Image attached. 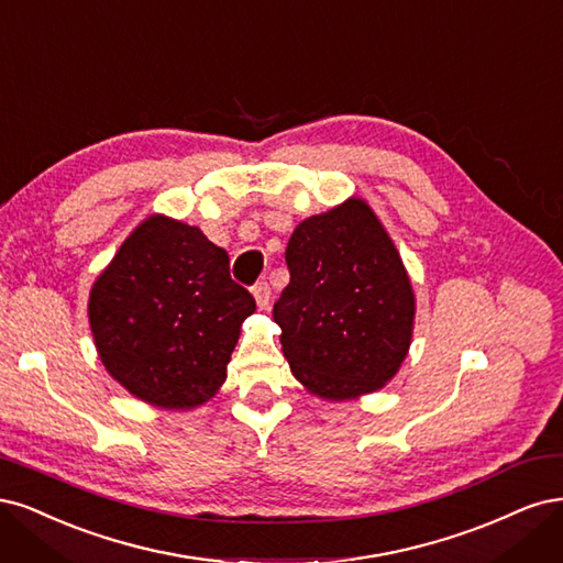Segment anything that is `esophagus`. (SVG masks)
Returning a JSON list of instances; mask_svg holds the SVG:
<instances>
[{"instance_id":"34e87169","label":"esophagus","mask_w":563,"mask_h":563,"mask_svg":"<svg viewBox=\"0 0 563 563\" xmlns=\"http://www.w3.org/2000/svg\"><path fill=\"white\" fill-rule=\"evenodd\" d=\"M252 295H255V301H257V306L262 308H268V301H271V287L262 280V283H257L255 287H252Z\"/></svg>"}]
</instances>
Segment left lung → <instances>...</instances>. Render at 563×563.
Segmentation results:
<instances>
[{"mask_svg": "<svg viewBox=\"0 0 563 563\" xmlns=\"http://www.w3.org/2000/svg\"><path fill=\"white\" fill-rule=\"evenodd\" d=\"M289 283L274 306L283 355L322 400L384 388L409 353L416 295L386 227L365 198L306 217L285 250Z\"/></svg>", "mask_w": 563, "mask_h": 563, "instance_id": "left-lung-1", "label": "left lung"}]
</instances>
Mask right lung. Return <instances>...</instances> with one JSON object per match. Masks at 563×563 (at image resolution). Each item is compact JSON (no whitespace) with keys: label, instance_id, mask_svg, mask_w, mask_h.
<instances>
[{"label":"right lung","instance_id":"1","mask_svg":"<svg viewBox=\"0 0 563 563\" xmlns=\"http://www.w3.org/2000/svg\"><path fill=\"white\" fill-rule=\"evenodd\" d=\"M252 313L255 299L231 280L227 252L158 212L131 231L88 295L107 374L158 409L187 411L217 395Z\"/></svg>","mask_w":563,"mask_h":563}]
</instances>
